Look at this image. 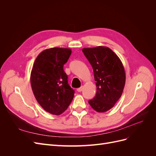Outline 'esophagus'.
I'll return each mask as SVG.
<instances>
[{
    "label": "esophagus",
    "mask_w": 156,
    "mask_h": 156,
    "mask_svg": "<svg viewBox=\"0 0 156 156\" xmlns=\"http://www.w3.org/2000/svg\"><path fill=\"white\" fill-rule=\"evenodd\" d=\"M83 87H80V88H78L77 89V91L78 92H81V91L83 90Z\"/></svg>",
    "instance_id": "1"
}]
</instances>
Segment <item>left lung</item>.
Segmentation results:
<instances>
[{"mask_svg":"<svg viewBox=\"0 0 156 156\" xmlns=\"http://www.w3.org/2000/svg\"><path fill=\"white\" fill-rule=\"evenodd\" d=\"M91 64L97 87L96 95L88 103L93 109L105 112L120 98L126 83L124 66L119 56L107 47L83 48Z\"/></svg>","mask_w":156,"mask_h":156,"instance_id":"obj_1","label":"left lung"}]
</instances>
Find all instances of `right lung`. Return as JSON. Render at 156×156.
<instances>
[{
  "label": "right lung",
  "mask_w": 156,
  "mask_h": 156,
  "mask_svg": "<svg viewBox=\"0 0 156 156\" xmlns=\"http://www.w3.org/2000/svg\"><path fill=\"white\" fill-rule=\"evenodd\" d=\"M71 54L72 50L68 48L47 49L38 55L33 64L30 73L33 94L41 107L52 115L63 113L74 96L63 69Z\"/></svg>",
  "instance_id": "right-lung-1"
}]
</instances>
